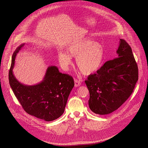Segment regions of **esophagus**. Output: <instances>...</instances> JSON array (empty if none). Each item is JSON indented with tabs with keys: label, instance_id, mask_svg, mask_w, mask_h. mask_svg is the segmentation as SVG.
I'll return each instance as SVG.
<instances>
[{
	"label": "esophagus",
	"instance_id": "1",
	"mask_svg": "<svg viewBox=\"0 0 148 148\" xmlns=\"http://www.w3.org/2000/svg\"><path fill=\"white\" fill-rule=\"evenodd\" d=\"M74 82H75V86H80L81 84V80L79 79H74Z\"/></svg>",
	"mask_w": 148,
	"mask_h": 148
}]
</instances>
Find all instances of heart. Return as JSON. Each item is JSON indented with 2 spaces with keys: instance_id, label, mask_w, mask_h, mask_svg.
Returning a JSON list of instances; mask_svg holds the SVG:
<instances>
[{
  "instance_id": "b5f03b06",
  "label": "heart",
  "mask_w": 148,
  "mask_h": 148,
  "mask_svg": "<svg viewBox=\"0 0 148 148\" xmlns=\"http://www.w3.org/2000/svg\"><path fill=\"white\" fill-rule=\"evenodd\" d=\"M104 55L101 44L86 38L68 45L66 51H59L58 59L62 68L66 70L72 64L71 56L77 58L76 64L80 71L84 75H90L102 66Z\"/></svg>"
}]
</instances>
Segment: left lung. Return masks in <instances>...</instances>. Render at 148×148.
Masks as SVG:
<instances>
[{
	"label": "left lung",
	"mask_w": 148,
	"mask_h": 148,
	"mask_svg": "<svg viewBox=\"0 0 148 148\" xmlns=\"http://www.w3.org/2000/svg\"><path fill=\"white\" fill-rule=\"evenodd\" d=\"M117 54L118 58L106 62L85 80L89 108L96 114H108L117 110L133 92L138 80L137 64L125 40L120 39Z\"/></svg>",
	"instance_id": "1"
}]
</instances>
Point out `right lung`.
I'll return each instance as SVG.
<instances>
[{"label":"right lung","instance_id":"1","mask_svg":"<svg viewBox=\"0 0 148 148\" xmlns=\"http://www.w3.org/2000/svg\"><path fill=\"white\" fill-rule=\"evenodd\" d=\"M24 46L20 45L12 56L9 82L18 102L28 114L45 121H52L64 113L68 98L74 86L73 77L59 71L55 66H49L40 83L26 86L13 75L12 69L17 53Z\"/></svg>","mask_w":148,"mask_h":148}]
</instances>
